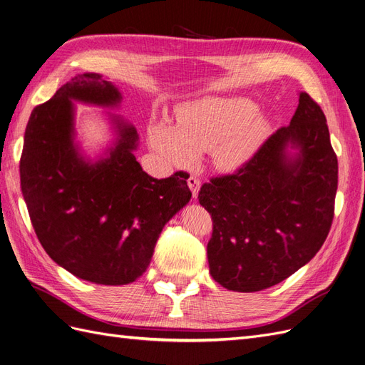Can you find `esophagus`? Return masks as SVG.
Wrapping results in <instances>:
<instances>
[{
  "instance_id": "34e87169",
  "label": "esophagus",
  "mask_w": 365,
  "mask_h": 365,
  "mask_svg": "<svg viewBox=\"0 0 365 365\" xmlns=\"http://www.w3.org/2000/svg\"><path fill=\"white\" fill-rule=\"evenodd\" d=\"M187 186H190V190L192 191V197L197 198L198 190H200V179H197L195 175H191V178L187 179Z\"/></svg>"
}]
</instances>
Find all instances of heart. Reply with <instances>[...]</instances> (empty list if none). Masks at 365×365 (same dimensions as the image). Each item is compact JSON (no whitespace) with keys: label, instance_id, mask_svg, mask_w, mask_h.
I'll return each mask as SVG.
<instances>
[{"label":"heart","instance_id":"1","mask_svg":"<svg viewBox=\"0 0 365 365\" xmlns=\"http://www.w3.org/2000/svg\"><path fill=\"white\" fill-rule=\"evenodd\" d=\"M256 112V104L247 98H205L183 106L175 127L151 124L148 140L173 165L190 167L195 155L214 151L218 168L235 170L268 132L267 121Z\"/></svg>","mask_w":365,"mask_h":365}]
</instances>
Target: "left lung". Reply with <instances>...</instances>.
<instances>
[{"label": "left lung", "mask_w": 365, "mask_h": 365, "mask_svg": "<svg viewBox=\"0 0 365 365\" xmlns=\"http://www.w3.org/2000/svg\"><path fill=\"white\" fill-rule=\"evenodd\" d=\"M288 146L299 155L291 160ZM338 160L326 116L307 92L280 127L233 174L203 183L198 202L212 218L209 272L221 287L255 292L308 264L331 230Z\"/></svg>", "instance_id": "8db88e82"}]
</instances>
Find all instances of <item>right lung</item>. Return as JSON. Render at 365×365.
I'll return each instance as SVG.
<instances>
[{
    "mask_svg": "<svg viewBox=\"0 0 365 365\" xmlns=\"http://www.w3.org/2000/svg\"><path fill=\"white\" fill-rule=\"evenodd\" d=\"M110 108L121 93L96 73L80 74L33 109L24 135L21 191L38 240L69 273L100 285L144 274L163 226L191 200L186 173L153 179L133 150L135 127L115 118L109 156L88 162L74 145L73 101Z\"/></svg>",
    "mask_w": 365,
    "mask_h": 365,
    "instance_id": "right-lung-1",
    "label": "right lung"
}]
</instances>
